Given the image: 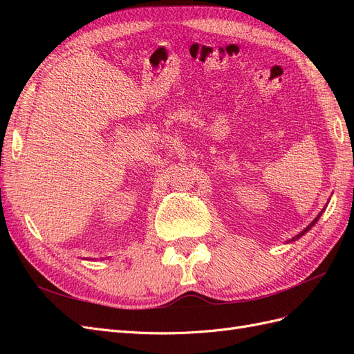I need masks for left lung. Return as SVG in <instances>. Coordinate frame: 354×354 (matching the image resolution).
<instances>
[{
  "instance_id": "8db88e82",
  "label": "left lung",
  "mask_w": 354,
  "mask_h": 354,
  "mask_svg": "<svg viewBox=\"0 0 354 354\" xmlns=\"http://www.w3.org/2000/svg\"><path fill=\"white\" fill-rule=\"evenodd\" d=\"M324 211H325V208H324V209H322V211H320V212H319V214H317V217H316V218H315V220H313V221H312V223H310V224H308V226H307V227H306V229H304V230H303V232H301V233H298V234H297V236H294V238H292V239H289V242H294V241H297V239H299V238H301V236H303V234H306V233H307V232H308V230H310V229H312V227H313V226H315V224H316V223H317V220H319V218H320V216H322V212H324Z\"/></svg>"
}]
</instances>
